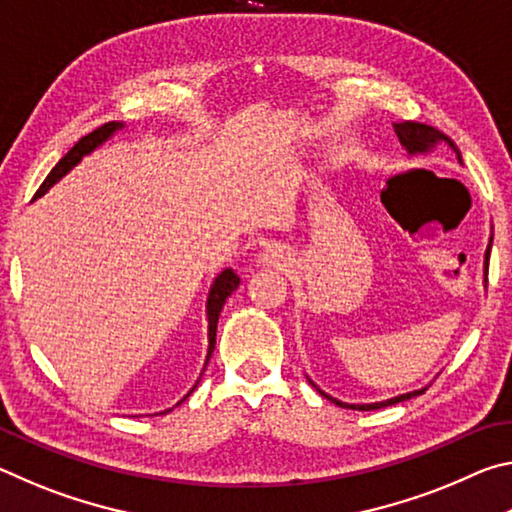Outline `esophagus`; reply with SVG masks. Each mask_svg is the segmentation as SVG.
<instances>
[{
    "instance_id": "esophagus-1",
    "label": "esophagus",
    "mask_w": 512,
    "mask_h": 512,
    "mask_svg": "<svg viewBox=\"0 0 512 512\" xmlns=\"http://www.w3.org/2000/svg\"><path fill=\"white\" fill-rule=\"evenodd\" d=\"M259 262L266 268H275V271H284V268L289 266L291 262V255L289 250H284L282 246H268L262 257H259Z\"/></svg>"
}]
</instances>
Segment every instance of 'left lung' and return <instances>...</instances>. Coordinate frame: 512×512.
<instances>
[{"label":"left lung","mask_w":512,"mask_h":512,"mask_svg":"<svg viewBox=\"0 0 512 512\" xmlns=\"http://www.w3.org/2000/svg\"><path fill=\"white\" fill-rule=\"evenodd\" d=\"M393 128H395L397 140H400V144L404 146L406 153H409V155H422V153H429V151L436 149V146H438L440 142H445V144L449 146V149H452V151L456 153L458 162H463V160H461V151L456 149V144H454L452 140H449V137H447L445 133H440L438 128L427 126V124H420V121H402V124H393ZM490 248H492V237H490V244H488V248H485V262H483L485 277H488ZM309 384L314 386L320 395L327 397L329 402H334L336 406H343V409H354V411H375V409H381V406H391V404H397V402L411 400V397H415V395H420V393L427 391V388H420V391H411V393L397 395V397H391V400H384V402H372V404H348V402H341V400H336V397H332V395H327V393L320 391V388H318L311 379H309Z\"/></svg>","instance_id":"left-lung-1"}]
</instances>
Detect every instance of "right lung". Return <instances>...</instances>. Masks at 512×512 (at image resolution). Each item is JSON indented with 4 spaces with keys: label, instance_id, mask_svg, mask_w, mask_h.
Returning a JSON list of instances; mask_svg holds the SVG:
<instances>
[{
    "label": "right lung",
    "instance_id": "right-lung-1",
    "mask_svg": "<svg viewBox=\"0 0 512 512\" xmlns=\"http://www.w3.org/2000/svg\"><path fill=\"white\" fill-rule=\"evenodd\" d=\"M121 128H124V124H121V121H108V124H103V126H99L97 131H92L90 135H85V137H81L79 142H76L72 149L67 151V155L65 158H60V162L56 164L54 169L49 171V176L45 178V183L40 185V189L36 192V198L38 196H42L47 192V189H51L54 187L60 178L65 176L67 171H72L76 164H79L81 160H83V155H88V153H92L94 149H97V146H101L103 142L108 140V137H112L115 135L117 131H121ZM239 287V275L232 271V268H225V271H221L219 275H216V280H214V284H212V289H210V296H207V341H210V345H207V359H205V366H207V361H210V357H212V352H214V343H216V323H219V314H221V309H223V305H225V300H228V296L232 291H235ZM205 370V368H203ZM198 384V381H196ZM196 388V386H194ZM192 388V391H194ZM192 391H189L183 400L180 402H185L189 395H192ZM178 402V404H180ZM176 404V406H178ZM171 411V409H169Z\"/></svg>",
    "mask_w": 512,
    "mask_h": 512
}]
</instances>
